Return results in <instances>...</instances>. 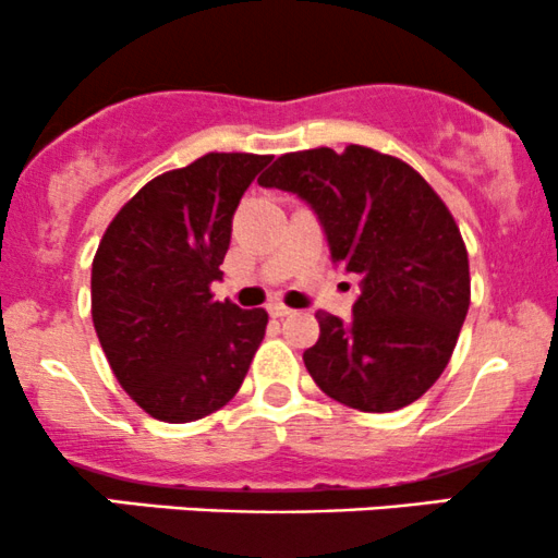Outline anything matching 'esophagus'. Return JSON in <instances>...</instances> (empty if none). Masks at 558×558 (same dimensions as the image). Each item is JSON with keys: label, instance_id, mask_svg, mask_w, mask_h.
Returning <instances> with one entry per match:
<instances>
[{"label": "esophagus", "instance_id": "34e87169", "mask_svg": "<svg viewBox=\"0 0 558 558\" xmlns=\"http://www.w3.org/2000/svg\"><path fill=\"white\" fill-rule=\"evenodd\" d=\"M269 315H272V317H280V320H283V317L293 315V310H291V307H286V304H269Z\"/></svg>", "mask_w": 558, "mask_h": 558}]
</instances>
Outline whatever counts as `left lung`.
Instances as JSON below:
<instances>
[{
    "mask_svg": "<svg viewBox=\"0 0 558 558\" xmlns=\"http://www.w3.org/2000/svg\"><path fill=\"white\" fill-rule=\"evenodd\" d=\"M259 185L307 201L330 259L363 278L352 320L315 315L320 339L304 365L317 387L363 413L418 400L448 368L471 302L466 243L445 201L410 163L363 145L286 153Z\"/></svg>",
    "mask_w": 558,
    "mask_h": 558,
    "instance_id": "8db88e82",
    "label": "left lung"
}]
</instances>
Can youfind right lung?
Returning <instances> with one entry per match:
<instances>
[{"mask_svg": "<svg viewBox=\"0 0 558 558\" xmlns=\"http://www.w3.org/2000/svg\"><path fill=\"white\" fill-rule=\"evenodd\" d=\"M269 163L206 153L140 187L92 262V323L110 371L145 413L187 424L235 397L267 312L214 302L241 195Z\"/></svg>", "mask_w": 558, "mask_h": 558, "instance_id": "1", "label": "right lung"}]
</instances>
